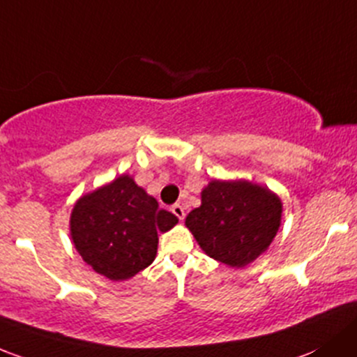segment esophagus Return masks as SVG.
<instances>
[{"instance_id": "1", "label": "esophagus", "mask_w": 357, "mask_h": 357, "mask_svg": "<svg viewBox=\"0 0 357 357\" xmlns=\"http://www.w3.org/2000/svg\"><path fill=\"white\" fill-rule=\"evenodd\" d=\"M171 210H172V213H174V215H176V217H178V219H179V220H183V219H185L186 212H185V208H183V205H179V204L172 205V207H171Z\"/></svg>"}]
</instances>
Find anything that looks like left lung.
Here are the masks:
<instances>
[{
  "label": "left lung",
  "instance_id": "obj_1",
  "mask_svg": "<svg viewBox=\"0 0 357 357\" xmlns=\"http://www.w3.org/2000/svg\"><path fill=\"white\" fill-rule=\"evenodd\" d=\"M185 226L213 260L243 268L268 250L282 222V200L246 179H212Z\"/></svg>",
  "mask_w": 357,
  "mask_h": 357
}]
</instances>
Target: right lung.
Segmentation results:
<instances>
[{
    "label": "right lung",
    "mask_w": 357,
    "mask_h": 357,
    "mask_svg": "<svg viewBox=\"0 0 357 357\" xmlns=\"http://www.w3.org/2000/svg\"><path fill=\"white\" fill-rule=\"evenodd\" d=\"M176 224L178 217L159 208L133 176L121 174L75 202L70 236L85 264L106 279L121 282L155 260L157 234Z\"/></svg>",
    "instance_id": "right-lung-1"
}]
</instances>
